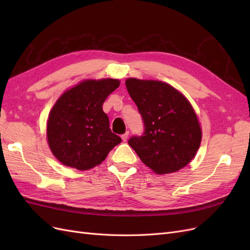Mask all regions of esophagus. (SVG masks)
I'll return each instance as SVG.
<instances>
[{"label":"esophagus","mask_w":250,"mask_h":250,"mask_svg":"<svg viewBox=\"0 0 250 250\" xmlns=\"http://www.w3.org/2000/svg\"><path fill=\"white\" fill-rule=\"evenodd\" d=\"M128 134H129V132L128 131H126L124 134H122L121 135V138H122V140H123V142H126L127 141V139H128Z\"/></svg>","instance_id":"esophagus-1"}]
</instances>
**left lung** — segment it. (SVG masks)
<instances>
[{
  "mask_svg": "<svg viewBox=\"0 0 250 250\" xmlns=\"http://www.w3.org/2000/svg\"><path fill=\"white\" fill-rule=\"evenodd\" d=\"M145 131L128 141L141 161L156 174L177 172L190 163L201 143L197 116L187 98L166 82L128 78Z\"/></svg>",
  "mask_w": 250,
  "mask_h": 250,
  "instance_id": "obj_1",
  "label": "left lung"
}]
</instances>
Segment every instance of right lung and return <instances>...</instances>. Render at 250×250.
<instances>
[{
  "mask_svg": "<svg viewBox=\"0 0 250 250\" xmlns=\"http://www.w3.org/2000/svg\"><path fill=\"white\" fill-rule=\"evenodd\" d=\"M119 85L118 79H89L59 97L49 113L47 138L60 163L81 171L92 169L121 143L102 109L108 95Z\"/></svg>",
  "mask_w": 250,
  "mask_h": 250,
  "instance_id": "right-lung-1",
  "label": "right lung"
}]
</instances>
